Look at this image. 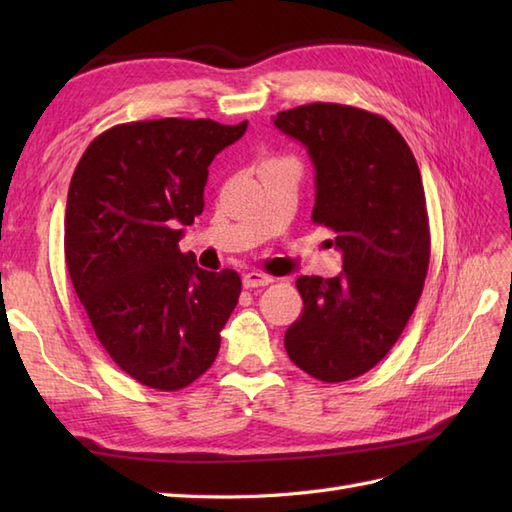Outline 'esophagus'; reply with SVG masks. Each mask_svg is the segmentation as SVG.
Here are the masks:
<instances>
[{
    "instance_id": "34e87169",
    "label": "esophagus",
    "mask_w": 512,
    "mask_h": 512,
    "mask_svg": "<svg viewBox=\"0 0 512 512\" xmlns=\"http://www.w3.org/2000/svg\"><path fill=\"white\" fill-rule=\"evenodd\" d=\"M242 284L244 288H262V286L273 284V277H268L266 273H262V270H250V273L242 277Z\"/></svg>"
}]
</instances>
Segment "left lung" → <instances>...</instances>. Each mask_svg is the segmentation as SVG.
Listing matches in <instances>:
<instances>
[{
    "instance_id": "8db88e82",
    "label": "left lung",
    "mask_w": 512,
    "mask_h": 512,
    "mask_svg": "<svg viewBox=\"0 0 512 512\" xmlns=\"http://www.w3.org/2000/svg\"><path fill=\"white\" fill-rule=\"evenodd\" d=\"M275 127L314 165L312 222L328 226L343 273L299 277L290 361L323 383L369 372L400 339L422 295L431 237L418 162L387 118L339 103L279 112Z\"/></svg>"
}]
</instances>
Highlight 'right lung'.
I'll use <instances>...</instances> for the list:
<instances>
[{
  "label": "right lung",
  "instance_id": "obj_1",
  "mask_svg": "<svg viewBox=\"0 0 512 512\" xmlns=\"http://www.w3.org/2000/svg\"><path fill=\"white\" fill-rule=\"evenodd\" d=\"M248 121L160 118L107 129L85 149L65 206V264L112 361L160 391L191 385L215 361L237 306L235 270L180 253V226L204 209L213 158Z\"/></svg>",
  "mask_w": 512,
  "mask_h": 512
}]
</instances>
